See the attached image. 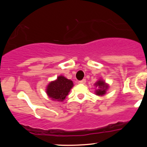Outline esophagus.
Here are the masks:
<instances>
[{
    "instance_id": "1",
    "label": "esophagus",
    "mask_w": 147,
    "mask_h": 147,
    "mask_svg": "<svg viewBox=\"0 0 147 147\" xmlns=\"http://www.w3.org/2000/svg\"><path fill=\"white\" fill-rule=\"evenodd\" d=\"M86 79H82V80L79 81V84H84L86 83Z\"/></svg>"
}]
</instances>
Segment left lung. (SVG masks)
<instances>
[{
	"mask_svg": "<svg viewBox=\"0 0 147 147\" xmlns=\"http://www.w3.org/2000/svg\"><path fill=\"white\" fill-rule=\"evenodd\" d=\"M95 86L97 88V90H95V94L99 96H103L106 94V90L109 88V85L106 84L102 79H99L97 82L95 84Z\"/></svg>",
	"mask_w": 147,
	"mask_h": 147,
	"instance_id": "obj_1",
	"label": "left lung"
}]
</instances>
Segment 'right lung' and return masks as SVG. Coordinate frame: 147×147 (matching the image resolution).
<instances>
[{
	"label": "right lung",
	"mask_w": 147,
	"mask_h": 147,
	"mask_svg": "<svg viewBox=\"0 0 147 147\" xmlns=\"http://www.w3.org/2000/svg\"><path fill=\"white\" fill-rule=\"evenodd\" d=\"M73 86L71 80L60 75L47 86L46 93L52 100L63 102Z\"/></svg>",
	"instance_id": "obj_1"
}]
</instances>
